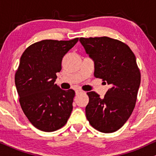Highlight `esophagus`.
Instances as JSON below:
<instances>
[{
	"label": "esophagus",
	"mask_w": 156,
	"mask_h": 156,
	"mask_svg": "<svg viewBox=\"0 0 156 156\" xmlns=\"http://www.w3.org/2000/svg\"><path fill=\"white\" fill-rule=\"evenodd\" d=\"M83 91H82L81 89H76V94H80V93H83Z\"/></svg>",
	"instance_id": "esophagus-1"
}]
</instances>
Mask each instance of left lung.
<instances>
[{
  "mask_svg": "<svg viewBox=\"0 0 156 156\" xmlns=\"http://www.w3.org/2000/svg\"><path fill=\"white\" fill-rule=\"evenodd\" d=\"M80 42L94 61V77L111 86L103 99L87 92L86 116L102 133L117 131L129 119L137 99L141 74L135 55L124 42L107 37H81Z\"/></svg>",
  "mask_w": 156,
  "mask_h": 156,
  "instance_id": "obj_1",
  "label": "left lung"
}]
</instances>
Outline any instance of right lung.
I'll return each instance as SVG.
<instances>
[{
    "label": "right lung",
    "instance_id": "add662e5",
    "mask_svg": "<svg viewBox=\"0 0 156 156\" xmlns=\"http://www.w3.org/2000/svg\"><path fill=\"white\" fill-rule=\"evenodd\" d=\"M78 41L44 39L32 44L21 55L15 86L25 115L37 129L55 131L70 116L75 91L63 90L55 81L62 58Z\"/></svg>",
    "mask_w": 156,
    "mask_h": 156
}]
</instances>
